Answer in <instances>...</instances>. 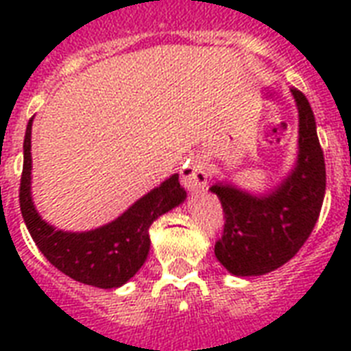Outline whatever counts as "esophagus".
Masks as SVG:
<instances>
[{
	"label": "esophagus",
	"mask_w": 351,
	"mask_h": 351,
	"mask_svg": "<svg viewBox=\"0 0 351 351\" xmlns=\"http://www.w3.org/2000/svg\"><path fill=\"white\" fill-rule=\"evenodd\" d=\"M209 178V167L204 164L200 158H195L187 162L180 169V180L182 186L186 187L187 191H198L204 189L208 184Z\"/></svg>",
	"instance_id": "obj_1"
}]
</instances>
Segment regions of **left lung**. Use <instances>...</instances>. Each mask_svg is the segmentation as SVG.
Here are the masks:
<instances>
[{
  "mask_svg": "<svg viewBox=\"0 0 351 351\" xmlns=\"http://www.w3.org/2000/svg\"><path fill=\"white\" fill-rule=\"evenodd\" d=\"M299 109V160L291 175L266 197L230 184L211 193L224 209V233L215 255L237 277L264 275L291 261L315 228L326 191V165L310 101L291 89Z\"/></svg>",
  "mask_w": 351,
  "mask_h": 351,
  "instance_id": "left-lung-1",
  "label": "left lung"
}]
</instances>
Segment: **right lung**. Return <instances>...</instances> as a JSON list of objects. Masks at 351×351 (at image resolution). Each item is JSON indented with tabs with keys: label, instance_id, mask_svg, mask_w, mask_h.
Here are the masks:
<instances>
[{
	"label": "right lung",
	"instance_id": "1",
	"mask_svg": "<svg viewBox=\"0 0 351 351\" xmlns=\"http://www.w3.org/2000/svg\"><path fill=\"white\" fill-rule=\"evenodd\" d=\"M30 131L32 118L25 132L23 173L19 184V208L32 240L52 266L78 282L104 289L125 284L147 258L151 224L186 198L178 175L167 178L132 204L111 224L85 233L58 231L41 220L30 197Z\"/></svg>",
	"mask_w": 351,
	"mask_h": 351
}]
</instances>
